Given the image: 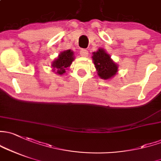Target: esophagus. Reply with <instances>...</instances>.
Masks as SVG:
<instances>
[{"label":"esophagus","instance_id":"esophagus-1","mask_svg":"<svg viewBox=\"0 0 161 161\" xmlns=\"http://www.w3.org/2000/svg\"><path fill=\"white\" fill-rule=\"evenodd\" d=\"M80 55L82 57H87L89 55V52L86 49H82L80 51Z\"/></svg>","mask_w":161,"mask_h":161}]
</instances>
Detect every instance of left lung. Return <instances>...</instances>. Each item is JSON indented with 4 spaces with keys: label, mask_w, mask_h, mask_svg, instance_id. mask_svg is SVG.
<instances>
[{
    "label": "left lung",
    "mask_w": 161,
    "mask_h": 161,
    "mask_svg": "<svg viewBox=\"0 0 161 161\" xmlns=\"http://www.w3.org/2000/svg\"><path fill=\"white\" fill-rule=\"evenodd\" d=\"M92 60L97 71L98 75L101 79H109L113 77L118 72V65L111 58L110 55L104 50V48H99V50L92 53Z\"/></svg>",
    "instance_id": "obj_1"
}]
</instances>
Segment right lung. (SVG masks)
Returning <instances> with one entry per match:
<instances>
[{
	"mask_svg": "<svg viewBox=\"0 0 161 161\" xmlns=\"http://www.w3.org/2000/svg\"><path fill=\"white\" fill-rule=\"evenodd\" d=\"M74 53L72 50H65L61 52L58 58L55 59L52 64L53 70H56L55 73L58 75H63L65 72V69L69 67L74 60Z\"/></svg>",
	"mask_w": 161,
	"mask_h": 161,
	"instance_id": "add662e5",
	"label": "right lung"
}]
</instances>
